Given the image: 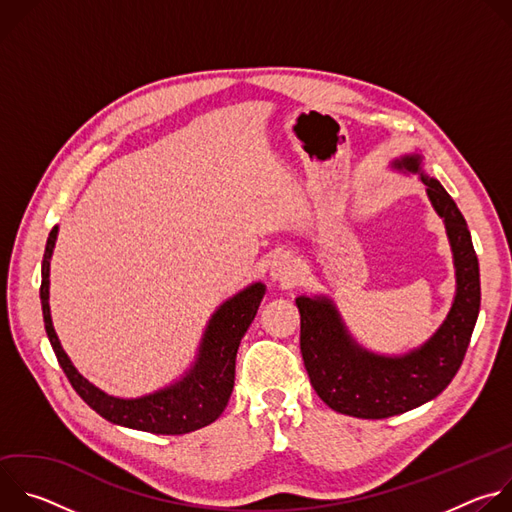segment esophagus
<instances>
[{
    "mask_svg": "<svg viewBox=\"0 0 512 512\" xmlns=\"http://www.w3.org/2000/svg\"><path fill=\"white\" fill-rule=\"evenodd\" d=\"M271 277L279 283H294L298 281L300 277V265L294 257H287V255H281L277 257L273 263H271Z\"/></svg>",
    "mask_w": 512,
    "mask_h": 512,
    "instance_id": "34e87169",
    "label": "esophagus"
}]
</instances>
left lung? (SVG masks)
<instances>
[{
  "instance_id": "8db88e82",
  "label": "left lung",
  "mask_w": 512,
  "mask_h": 512,
  "mask_svg": "<svg viewBox=\"0 0 512 512\" xmlns=\"http://www.w3.org/2000/svg\"><path fill=\"white\" fill-rule=\"evenodd\" d=\"M421 158L407 156L395 168L419 172ZM427 196L444 218L456 263V300L431 340L405 356H377L360 348L326 298H298L300 348L318 397L338 413L383 419L440 395L456 377L480 312V271L472 237L452 196L421 174Z\"/></svg>"
}]
</instances>
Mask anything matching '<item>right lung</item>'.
Returning a JSON list of instances; mask_svg holds the SVG:
<instances>
[{
    "mask_svg": "<svg viewBox=\"0 0 512 512\" xmlns=\"http://www.w3.org/2000/svg\"><path fill=\"white\" fill-rule=\"evenodd\" d=\"M56 233L58 229L54 227L46 241V251L42 259L40 300L48 340L72 389L101 417L131 429L162 435H180L212 423L225 411L233 393L237 350L241 338L245 336L259 310L265 285H249L241 294H237L216 310L202 338L198 360L182 381L139 399H119L99 391L85 377L79 375V371L72 367V362L64 354L52 328L48 306V275Z\"/></svg>",
    "mask_w": 512,
    "mask_h": 512,
    "instance_id": "right-lung-1",
    "label": "right lung"
}]
</instances>
